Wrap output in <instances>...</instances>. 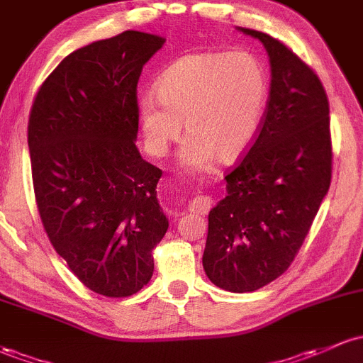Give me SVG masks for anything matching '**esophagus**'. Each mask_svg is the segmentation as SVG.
Instances as JSON below:
<instances>
[{"instance_id":"1","label":"esophagus","mask_w":363,"mask_h":363,"mask_svg":"<svg viewBox=\"0 0 363 363\" xmlns=\"http://www.w3.org/2000/svg\"><path fill=\"white\" fill-rule=\"evenodd\" d=\"M213 199L209 196H196L189 202V211L196 214H206L211 209Z\"/></svg>"}]
</instances>
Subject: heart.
<instances>
[{
  "instance_id": "b5f03b06",
  "label": "heart",
  "mask_w": 363,
  "mask_h": 363,
  "mask_svg": "<svg viewBox=\"0 0 363 363\" xmlns=\"http://www.w3.org/2000/svg\"><path fill=\"white\" fill-rule=\"evenodd\" d=\"M155 96L138 102L147 147L162 155L180 140L186 145L182 164L204 171L237 161L251 147L268 99L263 67L245 52H201L180 57L155 81Z\"/></svg>"
}]
</instances>
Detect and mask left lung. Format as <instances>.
Wrapping results in <instances>:
<instances>
[{"mask_svg": "<svg viewBox=\"0 0 363 363\" xmlns=\"http://www.w3.org/2000/svg\"><path fill=\"white\" fill-rule=\"evenodd\" d=\"M263 43L272 83L251 149L225 177L227 196L209 211L202 264L214 286L252 292L289 268L333 177L329 100L318 76L284 43Z\"/></svg>", "mask_w": 363, "mask_h": 363, "instance_id": "1", "label": "left lung"}]
</instances>
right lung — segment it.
Returning <instances> with one entry per match:
<instances>
[{"label": "right lung", "instance_id": "obj_1", "mask_svg": "<svg viewBox=\"0 0 363 363\" xmlns=\"http://www.w3.org/2000/svg\"><path fill=\"white\" fill-rule=\"evenodd\" d=\"M164 38L124 30L67 55L41 84L27 126L43 227L88 289L126 298L154 274L167 218L162 171L136 149V84Z\"/></svg>", "mask_w": 363, "mask_h": 363}]
</instances>
